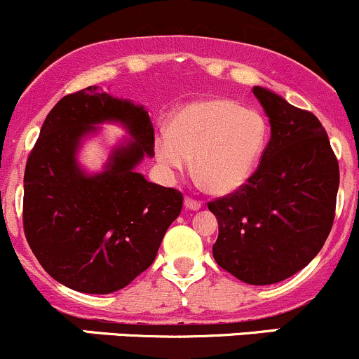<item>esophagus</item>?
I'll list each match as a JSON object with an SVG mask.
<instances>
[{
	"label": "esophagus",
	"mask_w": 359,
	"mask_h": 359,
	"mask_svg": "<svg viewBox=\"0 0 359 359\" xmlns=\"http://www.w3.org/2000/svg\"><path fill=\"white\" fill-rule=\"evenodd\" d=\"M184 205H186V208H189V210H199V208H201V201L191 198V196H186V199H184Z\"/></svg>",
	"instance_id": "1"
}]
</instances>
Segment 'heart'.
<instances>
[{"mask_svg":"<svg viewBox=\"0 0 359 359\" xmlns=\"http://www.w3.org/2000/svg\"><path fill=\"white\" fill-rule=\"evenodd\" d=\"M270 127L256 108L229 97L194 101L175 113L154 139L158 163L168 173H194L205 189L227 194L251 179L269 144Z\"/></svg>","mask_w":359,"mask_h":359,"instance_id":"1","label":"heart"}]
</instances>
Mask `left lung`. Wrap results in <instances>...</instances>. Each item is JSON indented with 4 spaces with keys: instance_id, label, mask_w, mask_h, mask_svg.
<instances>
[{
    "instance_id": "left-lung-1",
    "label": "left lung",
    "mask_w": 359,
    "mask_h": 359,
    "mask_svg": "<svg viewBox=\"0 0 359 359\" xmlns=\"http://www.w3.org/2000/svg\"><path fill=\"white\" fill-rule=\"evenodd\" d=\"M252 93L270 118V141L251 179L208 210L218 220V266L246 284L269 285L304 269L325 244L339 161L311 111L263 88Z\"/></svg>"
}]
</instances>
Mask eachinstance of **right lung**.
Instances as JSON below:
<instances>
[{"mask_svg":"<svg viewBox=\"0 0 359 359\" xmlns=\"http://www.w3.org/2000/svg\"><path fill=\"white\" fill-rule=\"evenodd\" d=\"M116 119L135 137L109 170L84 176L74 163L78 139L94 123ZM154 154L148 111L96 86L63 96L48 113L24 175V232L55 280L88 294L129 285L156 258L182 210V192L148 182L134 170Z\"/></svg>","mask_w":359,"mask_h":359,"instance_id":"obj_1","label":"right lung"}]
</instances>
